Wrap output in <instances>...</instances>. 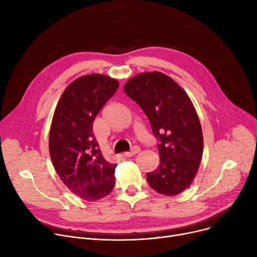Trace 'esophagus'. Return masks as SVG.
<instances>
[{
  "mask_svg": "<svg viewBox=\"0 0 257 257\" xmlns=\"http://www.w3.org/2000/svg\"><path fill=\"white\" fill-rule=\"evenodd\" d=\"M139 152H140V148H139V146H133V148L131 149L130 152L124 153V156H125V157H132V156L138 154Z\"/></svg>",
  "mask_w": 257,
  "mask_h": 257,
  "instance_id": "1",
  "label": "esophagus"
}]
</instances>
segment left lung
<instances>
[{"label": "left lung", "instance_id": "1", "mask_svg": "<svg viewBox=\"0 0 257 257\" xmlns=\"http://www.w3.org/2000/svg\"><path fill=\"white\" fill-rule=\"evenodd\" d=\"M124 91L149 118L159 141L160 166L146 174L150 186L164 195L180 194L191 184L203 152L201 125L190 98L161 72L133 77Z\"/></svg>", "mask_w": 257, "mask_h": 257}]
</instances>
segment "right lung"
Here are the masks:
<instances>
[{"label": "right lung", "instance_id": "obj_1", "mask_svg": "<svg viewBox=\"0 0 257 257\" xmlns=\"http://www.w3.org/2000/svg\"><path fill=\"white\" fill-rule=\"evenodd\" d=\"M119 87L100 74L82 76L63 92L50 131V155L64 184L77 196L94 201L111 193L117 165L104 160L93 134V121Z\"/></svg>", "mask_w": 257, "mask_h": 257}]
</instances>
